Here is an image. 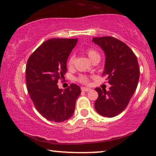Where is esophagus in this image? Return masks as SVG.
Here are the masks:
<instances>
[{
	"label": "esophagus",
	"instance_id": "34e87169",
	"mask_svg": "<svg viewBox=\"0 0 156 156\" xmlns=\"http://www.w3.org/2000/svg\"><path fill=\"white\" fill-rule=\"evenodd\" d=\"M81 90H82V92H88V91L91 90V89L88 87H82L81 88Z\"/></svg>",
	"mask_w": 156,
	"mask_h": 156
}]
</instances>
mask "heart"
I'll use <instances>...</instances> for the list:
<instances>
[{
  "mask_svg": "<svg viewBox=\"0 0 156 156\" xmlns=\"http://www.w3.org/2000/svg\"><path fill=\"white\" fill-rule=\"evenodd\" d=\"M86 54H87V55L88 56V57L90 58V59L92 61V62L97 58H100V54H99V52L98 51H96L95 49H93V48H88V49H87ZM74 61V56L73 55L70 56L67 61L68 66H72V65H73ZM76 80H77L78 82H80V83H82V84H87V83L89 82V79L87 78V76L85 75L79 76Z\"/></svg>",
  "mask_w": 156,
  "mask_h": 156,
  "instance_id": "heart-1",
  "label": "heart"
}]
</instances>
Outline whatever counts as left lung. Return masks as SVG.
Instances as JSON below:
<instances>
[{"instance_id": "1", "label": "left lung", "mask_w": 156, "mask_h": 156, "mask_svg": "<svg viewBox=\"0 0 156 156\" xmlns=\"http://www.w3.org/2000/svg\"><path fill=\"white\" fill-rule=\"evenodd\" d=\"M92 41L104 51L105 58L103 75H107L110 90L95 88L98 98L94 108L100 115L117 116L126 108L136 90L140 77L138 62L132 49L124 42L112 36L94 37Z\"/></svg>"}]
</instances>
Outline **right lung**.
I'll return each mask as SVG.
<instances>
[{
  "label": "right lung",
  "instance_id": "1",
  "mask_svg": "<svg viewBox=\"0 0 156 156\" xmlns=\"http://www.w3.org/2000/svg\"><path fill=\"white\" fill-rule=\"evenodd\" d=\"M77 38H51L29 56L26 68V87L38 112L48 120L64 122L72 116L80 87L71 84L58 89L59 79L66 73V62Z\"/></svg>",
  "mask_w": 156,
  "mask_h": 156
}]
</instances>
